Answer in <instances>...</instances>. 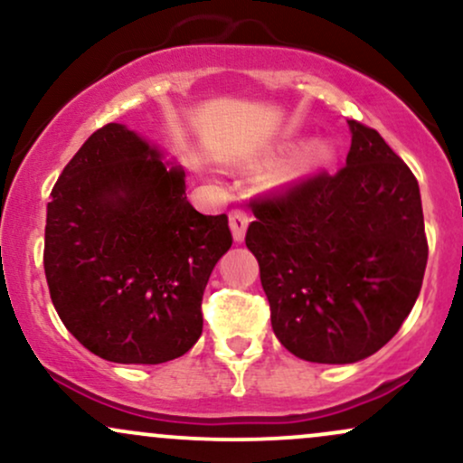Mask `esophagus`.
<instances>
[{
  "mask_svg": "<svg viewBox=\"0 0 463 463\" xmlns=\"http://www.w3.org/2000/svg\"><path fill=\"white\" fill-rule=\"evenodd\" d=\"M248 222H250V217L243 209L231 211V231H232V237H235V241H241V239L246 237Z\"/></svg>",
  "mask_w": 463,
  "mask_h": 463,
  "instance_id": "1",
  "label": "esophagus"
}]
</instances>
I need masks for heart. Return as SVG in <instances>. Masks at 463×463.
Returning <instances> with one entry per match:
<instances>
[{"mask_svg":"<svg viewBox=\"0 0 463 463\" xmlns=\"http://www.w3.org/2000/svg\"><path fill=\"white\" fill-rule=\"evenodd\" d=\"M324 154H326V150H324V147H317V150L311 152V156L313 158H324Z\"/></svg>","mask_w":463,"mask_h":463,"instance_id":"b5f03b06","label":"heart"}]
</instances>
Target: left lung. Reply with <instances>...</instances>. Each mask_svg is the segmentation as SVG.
Returning a JSON list of instances; mask_svg holds the SVG:
<instances>
[{"label": "left lung", "instance_id": "1", "mask_svg": "<svg viewBox=\"0 0 463 463\" xmlns=\"http://www.w3.org/2000/svg\"><path fill=\"white\" fill-rule=\"evenodd\" d=\"M346 165L250 200L272 328L296 357L354 364L383 348L416 305L427 268L418 180L374 128L348 121Z\"/></svg>", "mask_w": 463, "mask_h": 463}]
</instances>
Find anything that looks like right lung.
Wrapping results in <instances>:
<instances>
[{
  "mask_svg": "<svg viewBox=\"0 0 463 463\" xmlns=\"http://www.w3.org/2000/svg\"><path fill=\"white\" fill-rule=\"evenodd\" d=\"M231 246L226 213H198L184 174L121 124L84 141L47 204L54 309L84 348L115 364H165L198 342L204 287Z\"/></svg>",
  "mask_w": 463,
  "mask_h": 463,
  "instance_id": "obj_1",
  "label": "right lung"
}]
</instances>
